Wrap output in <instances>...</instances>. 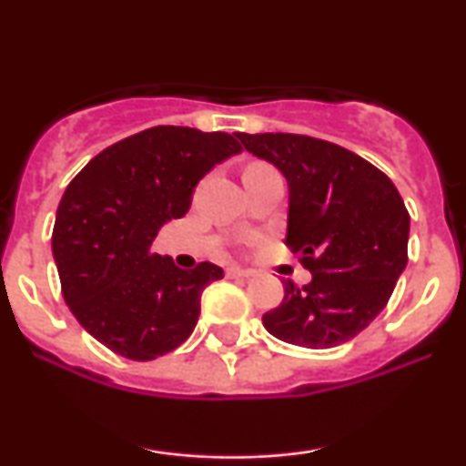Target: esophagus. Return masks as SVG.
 <instances>
[{
  "mask_svg": "<svg viewBox=\"0 0 466 466\" xmlns=\"http://www.w3.org/2000/svg\"><path fill=\"white\" fill-rule=\"evenodd\" d=\"M228 278H249L251 271L249 269H240V267H228Z\"/></svg>",
  "mask_w": 466,
  "mask_h": 466,
  "instance_id": "esophagus-1",
  "label": "esophagus"
}]
</instances>
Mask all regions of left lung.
I'll use <instances>...</instances> for the list:
<instances>
[{
    "mask_svg": "<svg viewBox=\"0 0 466 466\" xmlns=\"http://www.w3.org/2000/svg\"><path fill=\"white\" fill-rule=\"evenodd\" d=\"M289 184L285 243L311 282L285 280L265 329L287 344L333 349L386 309L408 265L410 215L386 173L349 148L296 133H237Z\"/></svg>",
    "mask_w": 466,
    "mask_h": 466,
    "instance_id": "1",
    "label": "left lung"
}]
</instances>
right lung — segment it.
Wrapping results in <instances>:
<instances>
[{
    "label": "right lung",
    "mask_w": 466,
    "mask_h": 466,
    "mask_svg": "<svg viewBox=\"0 0 466 466\" xmlns=\"http://www.w3.org/2000/svg\"><path fill=\"white\" fill-rule=\"evenodd\" d=\"M240 151L229 133L153 127L111 144L69 181L52 254L69 311L106 349L151 361L195 330L201 291L223 269H179L153 240L188 212L203 175Z\"/></svg>",
    "instance_id": "right-lung-1"
}]
</instances>
